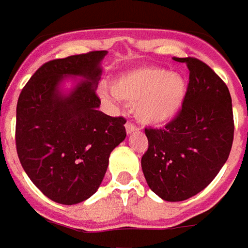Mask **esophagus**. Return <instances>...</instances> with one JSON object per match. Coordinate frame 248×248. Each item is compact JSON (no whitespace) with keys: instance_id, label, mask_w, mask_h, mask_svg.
<instances>
[{"instance_id":"obj_1","label":"esophagus","mask_w":248,"mask_h":248,"mask_svg":"<svg viewBox=\"0 0 248 248\" xmlns=\"http://www.w3.org/2000/svg\"><path fill=\"white\" fill-rule=\"evenodd\" d=\"M125 131H127L128 135H131V133L138 131V127H136L135 124H132V123H129V121H128L127 124H125Z\"/></svg>"}]
</instances>
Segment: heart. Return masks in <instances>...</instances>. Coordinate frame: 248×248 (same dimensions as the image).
I'll return each mask as SVG.
<instances>
[{"label":"heart","mask_w":248,"mask_h":248,"mask_svg":"<svg viewBox=\"0 0 248 248\" xmlns=\"http://www.w3.org/2000/svg\"><path fill=\"white\" fill-rule=\"evenodd\" d=\"M112 91L117 99L133 105L135 116L148 127H163L171 123L183 108L187 96V81L179 73L160 66H140L116 77ZM101 97L115 96L100 91Z\"/></svg>","instance_id":"1"}]
</instances>
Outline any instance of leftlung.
Here are the masks:
<instances>
[{"mask_svg":"<svg viewBox=\"0 0 248 248\" xmlns=\"http://www.w3.org/2000/svg\"><path fill=\"white\" fill-rule=\"evenodd\" d=\"M189 71L183 108L163 129H145L141 168L148 187L166 202L189 199L211 183L227 161L233 116L227 85L203 61L179 59Z\"/></svg>","mask_w":248,"mask_h":248,"instance_id":"obj_1","label":"left lung"}]
</instances>
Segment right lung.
I'll list each match as a JSON object with an SVG mask.
<instances>
[{
  "instance_id": "1",
  "label": "right lung",
  "mask_w": 248,
  "mask_h": 248,
  "mask_svg": "<svg viewBox=\"0 0 248 248\" xmlns=\"http://www.w3.org/2000/svg\"><path fill=\"white\" fill-rule=\"evenodd\" d=\"M107 50L49 61L31 77L17 103L16 145L21 166L45 196L60 204L91 198L110 152L125 139V119L100 108L96 88ZM72 87L66 91L65 82Z\"/></svg>"
}]
</instances>
